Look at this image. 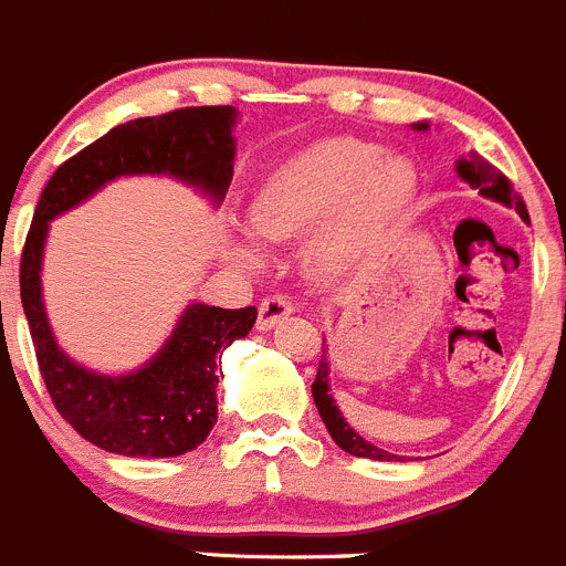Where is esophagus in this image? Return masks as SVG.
Returning <instances> with one entry per match:
<instances>
[{
	"label": "esophagus",
	"mask_w": 566,
	"mask_h": 566,
	"mask_svg": "<svg viewBox=\"0 0 566 566\" xmlns=\"http://www.w3.org/2000/svg\"><path fill=\"white\" fill-rule=\"evenodd\" d=\"M292 311H294L292 300L280 297V294L277 297H266L261 305H258V328L261 331L274 328V325H277L283 317H289Z\"/></svg>",
	"instance_id": "34e87169"
}]
</instances>
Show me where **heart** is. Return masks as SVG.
<instances>
[{
	"label": "heart",
	"instance_id": "b5f03b06",
	"mask_svg": "<svg viewBox=\"0 0 566 566\" xmlns=\"http://www.w3.org/2000/svg\"><path fill=\"white\" fill-rule=\"evenodd\" d=\"M418 176L403 154H378L361 139H325L280 165L252 205L263 241H292L324 221L305 241L303 261L314 277L334 280L356 266L415 193ZM247 269L263 266L252 241L235 243Z\"/></svg>",
	"mask_w": 566,
	"mask_h": 566
}]
</instances>
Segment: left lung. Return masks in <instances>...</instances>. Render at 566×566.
Instances as JSON below:
<instances>
[{
	"label": "left lung",
	"mask_w": 566,
	"mask_h": 566,
	"mask_svg": "<svg viewBox=\"0 0 566 566\" xmlns=\"http://www.w3.org/2000/svg\"><path fill=\"white\" fill-rule=\"evenodd\" d=\"M412 128H418V132H427L429 123H415ZM454 168H458L460 179L469 181L471 188L480 190L485 199H494V201H500V205L513 207V210L520 212L522 219H527V207H525V201H522V196L513 190L511 179H507V176H502L500 170L489 163V159H483L476 151H471L469 157L458 159V165H454ZM325 354H328V347H325L323 359H319L317 378H314V385H311V396H314V403H317V409H319V418H323L325 429H328V434L334 438V443L339 446L342 452L354 454V458L398 460V454H390V452H385V449L373 446L370 440L361 438V434L345 421V415L339 412L334 396H331V378H328L331 365H328V356Z\"/></svg>",
	"instance_id": "1"
}]
</instances>
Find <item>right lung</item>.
<instances>
[{"mask_svg":"<svg viewBox=\"0 0 566 566\" xmlns=\"http://www.w3.org/2000/svg\"><path fill=\"white\" fill-rule=\"evenodd\" d=\"M235 120L232 106H190L123 123L66 159L35 205L19 269L24 317L55 409L97 449L123 458H179L205 443L219 418L221 354L252 331L258 308L190 303L168 342L139 370L126 376L90 370L61 350L46 319L41 258L50 221L106 181L139 174L174 176L221 205L232 181Z\"/></svg>","mask_w":566,"mask_h":566,"instance_id":"obj_1","label":"right lung"}]
</instances>
